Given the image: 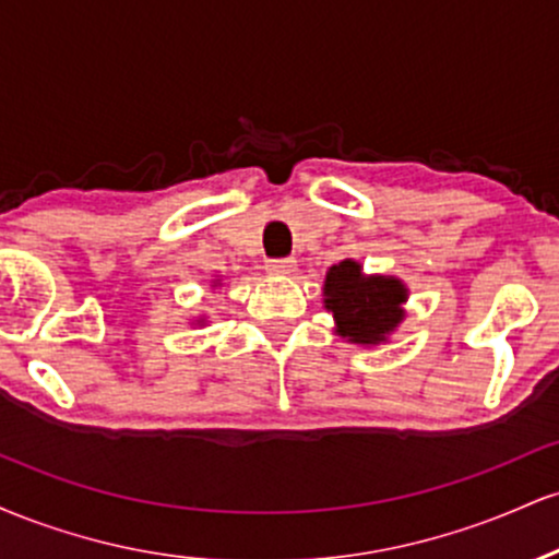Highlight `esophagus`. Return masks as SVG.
<instances>
[{
  "instance_id": "obj_1",
  "label": "esophagus",
  "mask_w": 559,
  "mask_h": 559,
  "mask_svg": "<svg viewBox=\"0 0 559 559\" xmlns=\"http://www.w3.org/2000/svg\"><path fill=\"white\" fill-rule=\"evenodd\" d=\"M267 273L273 275H294L297 271V260L294 258H278V260H267Z\"/></svg>"
}]
</instances>
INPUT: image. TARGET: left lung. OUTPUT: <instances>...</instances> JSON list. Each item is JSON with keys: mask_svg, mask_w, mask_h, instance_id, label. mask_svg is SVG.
Masks as SVG:
<instances>
[{"mask_svg": "<svg viewBox=\"0 0 559 559\" xmlns=\"http://www.w3.org/2000/svg\"><path fill=\"white\" fill-rule=\"evenodd\" d=\"M407 286L394 275H365L355 260L329 267L323 284V305L333 312L336 333L346 342L376 346L404 320L402 305Z\"/></svg>", "mask_w": 559, "mask_h": 559, "instance_id": "left-lung-1", "label": "left lung"}]
</instances>
